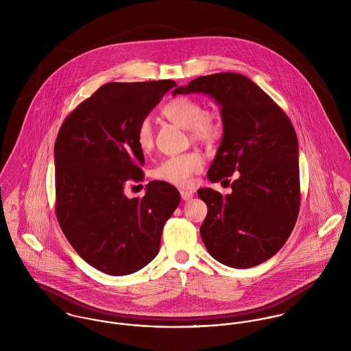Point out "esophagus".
<instances>
[{
  "instance_id": "obj_1",
  "label": "esophagus",
  "mask_w": 351,
  "mask_h": 351,
  "mask_svg": "<svg viewBox=\"0 0 351 351\" xmlns=\"http://www.w3.org/2000/svg\"><path fill=\"white\" fill-rule=\"evenodd\" d=\"M195 193L192 191H181V197L184 201H189L191 199H193Z\"/></svg>"
}]
</instances>
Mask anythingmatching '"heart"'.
Returning <instances> with one entry per match:
<instances>
[{
	"mask_svg": "<svg viewBox=\"0 0 351 351\" xmlns=\"http://www.w3.org/2000/svg\"><path fill=\"white\" fill-rule=\"evenodd\" d=\"M162 114L171 123L189 131L192 141L210 146L223 135V123L220 116L213 110H205L201 101L195 97L178 96L166 102ZM136 143L139 149L150 152L154 147V130L149 119L139 123L136 130ZM204 166L200 152L191 151L166 158L152 171V177L166 184L189 188L193 184V176Z\"/></svg>",
	"mask_w": 351,
	"mask_h": 351,
	"instance_id": "obj_1",
	"label": "heart"
}]
</instances>
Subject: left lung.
Segmentation results:
<instances>
[{
  "label": "left lung",
  "mask_w": 351,
  "mask_h": 351,
  "mask_svg": "<svg viewBox=\"0 0 351 351\" xmlns=\"http://www.w3.org/2000/svg\"><path fill=\"white\" fill-rule=\"evenodd\" d=\"M189 93L208 95L221 106L224 132L208 180L219 182L239 171L231 195L199 189L208 206L201 239L223 265L256 266L285 245L299 216L296 131L287 113L242 74L204 75L173 90V96Z\"/></svg>",
  "instance_id": "obj_1"
}]
</instances>
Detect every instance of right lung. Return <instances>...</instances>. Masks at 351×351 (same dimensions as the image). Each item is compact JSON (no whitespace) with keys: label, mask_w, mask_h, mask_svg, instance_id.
<instances>
[{"label":"right lung","mask_w":351,"mask_h":351,"mask_svg":"<svg viewBox=\"0 0 351 351\" xmlns=\"http://www.w3.org/2000/svg\"><path fill=\"white\" fill-rule=\"evenodd\" d=\"M171 80L109 82L82 101L63 121L53 147L55 212L73 249L110 276L135 273L151 262L162 230L178 206L180 192L151 181L143 197L124 186L143 181L145 155L136 130Z\"/></svg>","instance_id":"obj_1"}]
</instances>
